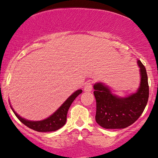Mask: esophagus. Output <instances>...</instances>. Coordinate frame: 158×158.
<instances>
[{
	"label": "esophagus",
	"instance_id": "1",
	"mask_svg": "<svg viewBox=\"0 0 158 158\" xmlns=\"http://www.w3.org/2000/svg\"><path fill=\"white\" fill-rule=\"evenodd\" d=\"M93 90V84L91 82H88L85 84L84 85V90L85 92H90Z\"/></svg>",
	"mask_w": 158,
	"mask_h": 158
}]
</instances>
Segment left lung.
<instances>
[{
    "instance_id": "8db88e82",
    "label": "left lung",
    "mask_w": 158,
    "mask_h": 158,
    "mask_svg": "<svg viewBox=\"0 0 158 158\" xmlns=\"http://www.w3.org/2000/svg\"><path fill=\"white\" fill-rule=\"evenodd\" d=\"M138 63L140 68L141 83L136 93L120 98L113 95L102 83L94 85L95 120L104 128H125L135 122L143 113L149 98V85L145 67L140 60Z\"/></svg>"
}]
</instances>
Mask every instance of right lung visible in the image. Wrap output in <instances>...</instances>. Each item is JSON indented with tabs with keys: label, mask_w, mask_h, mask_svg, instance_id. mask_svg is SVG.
<instances>
[{
	"label": "right lung",
	"mask_w": 158,
	"mask_h": 158,
	"mask_svg": "<svg viewBox=\"0 0 158 158\" xmlns=\"http://www.w3.org/2000/svg\"><path fill=\"white\" fill-rule=\"evenodd\" d=\"M82 90H78L72 94L65 100V102L51 116L48 118L41 121H30L26 119L20 117L13 110L15 116L18 118L20 122L23 123L25 125L28 127L29 128L33 129L38 132H51L60 129L65 124L66 119H67L68 111L69 107L71 106L72 102L77 98V96L82 93Z\"/></svg>",
	"instance_id": "right-lung-1"
}]
</instances>
